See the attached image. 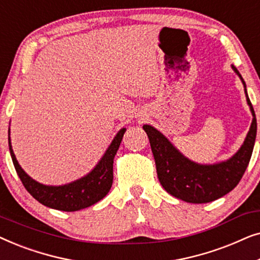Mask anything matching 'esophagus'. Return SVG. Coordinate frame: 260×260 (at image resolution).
Listing matches in <instances>:
<instances>
[{"mask_svg": "<svg viewBox=\"0 0 260 260\" xmlns=\"http://www.w3.org/2000/svg\"><path fill=\"white\" fill-rule=\"evenodd\" d=\"M141 119H142V118H141Z\"/></svg>", "mask_w": 260, "mask_h": 260, "instance_id": "esophagus-1", "label": "esophagus"}]
</instances>
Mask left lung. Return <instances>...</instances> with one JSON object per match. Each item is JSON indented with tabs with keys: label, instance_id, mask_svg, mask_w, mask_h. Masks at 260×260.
<instances>
[{
	"label": "left lung",
	"instance_id": "left-lung-1",
	"mask_svg": "<svg viewBox=\"0 0 260 260\" xmlns=\"http://www.w3.org/2000/svg\"><path fill=\"white\" fill-rule=\"evenodd\" d=\"M232 69L244 85L246 102L253 117L244 143L232 157L213 165L197 163L180 152L154 126L149 124L143 125L154 154L159 183L170 195L180 200L190 204H206L223 197L239 183L250 162L257 136V119L247 95L246 84L239 71L233 65Z\"/></svg>",
	"mask_w": 260,
	"mask_h": 260
}]
</instances>
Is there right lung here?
<instances>
[{"instance_id":"1","label":"right lung","mask_w":260,"mask_h":260,"mask_svg":"<svg viewBox=\"0 0 260 260\" xmlns=\"http://www.w3.org/2000/svg\"><path fill=\"white\" fill-rule=\"evenodd\" d=\"M126 129H120L103 157L95 165L93 169L86 175L73 182L61 184V186H48L42 184L28 175L17 162L10 142V129L8 130L9 151L12 156L14 167L22 181L28 193L40 204L49 208L63 212H76L84 209L101 201L109 190L111 189L113 181V158L118 150L120 142Z\"/></svg>"}]
</instances>
